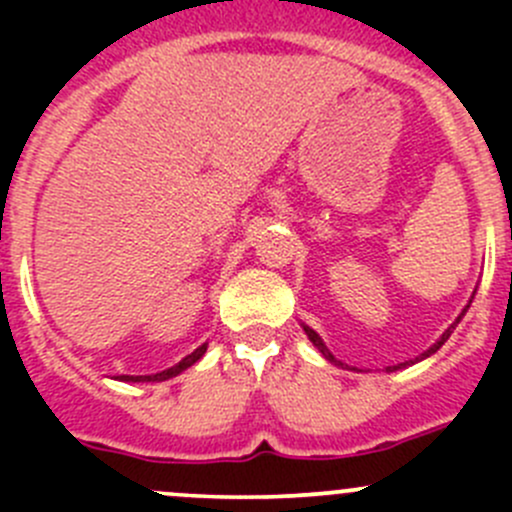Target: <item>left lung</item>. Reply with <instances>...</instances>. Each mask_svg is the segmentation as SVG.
<instances>
[{
	"instance_id": "1",
	"label": "left lung",
	"mask_w": 512,
	"mask_h": 512,
	"mask_svg": "<svg viewBox=\"0 0 512 512\" xmlns=\"http://www.w3.org/2000/svg\"><path fill=\"white\" fill-rule=\"evenodd\" d=\"M473 297H476V292H473ZM473 297H471V302H473ZM471 302H468V304H466V309H463V312H461V314H458V319H456V322H453V324H451V327H448V329H446V332H443V334H441V337H438V342H436V344H431V347H428V349H426V352H423L421 356H416V359H411V361H404V364H396V366H389V369H386V371H399V369H406V366H411V364H416V361L426 359V356L436 354V352H438V349H441V347H443V344H446V342H448V337H451V334H453V329H456V327H458V322H461V319H463V314H466V312H468V307H471ZM302 329H304V334H307V337H309V342H312V344H314V347H317V349H319V352H322V356H324V359H327V361H332V364H334V366H342V369H344V364H342V361H339V359H337V356H334L332 352H329V349H327V344H324V342H322V337H319V334H317V332H314V329H312V327H307V324H302Z\"/></svg>"
}]
</instances>
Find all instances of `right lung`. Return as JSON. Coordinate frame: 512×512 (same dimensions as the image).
I'll use <instances>...</instances> for the list:
<instances>
[{
  "label": "right lung",
  "mask_w": 512,
  "mask_h": 512,
  "mask_svg": "<svg viewBox=\"0 0 512 512\" xmlns=\"http://www.w3.org/2000/svg\"><path fill=\"white\" fill-rule=\"evenodd\" d=\"M205 352H208V344L198 347L193 354H188L183 361H178V364H175V366H170V369L158 371V374H148V376H121V381H165V379H173V376L183 374V371L188 369V366H193L195 361L203 359Z\"/></svg>",
  "instance_id": "add662e5"
}]
</instances>
